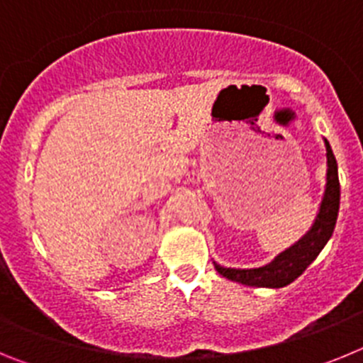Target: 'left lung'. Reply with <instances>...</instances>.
<instances>
[{"mask_svg":"<svg viewBox=\"0 0 363 363\" xmlns=\"http://www.w3.org/2000/svg\"><path fill=\"white\" fill-rule=\"evenodd\" d=\"M327 150V184L325 194H323L322 205H320V213L314 220L313 227L309 233L301 240H298L293 247L287 251L278 255L269 265L258 269H230L221 267L214 264L216 271L221 277L229 278L233 281H238L243 285H251V287H285L291 281L296 280L301 272L306 271L313 264L316 256L320 255L325 243L333 236V230L336 225V218H338L340 209V182H338V165L336 158L333 154L331 145L325 140Z\"/></svg>","mask_w":363,"mask_h":363,"instance_id":"1","label":"left lung"}]
</instances>
